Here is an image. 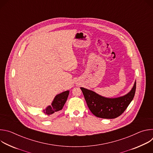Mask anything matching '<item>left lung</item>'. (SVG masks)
Masks as SVG:
<instances>
[{
  "label": "left lung",
  "instance_id": "left-lung-1",
  "mask_svg": "<svg viewBox=\"0 0 153 153\" xmlns=\"http://www.w3.org/2000/svg\"><path fill=\"white\" fill-rule=\"evenodd\" d=\"M136 88L135 82L132 90L127 94L111 99L103 97L93 91L80 88L90 110L96 117L103 119H114L120 116L133 99Z\"/></svg>",
  "mask_w": 153,
  "mask_h": 153
}]
</instances>
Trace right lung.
Listing matches in <instances>:
<instances>
[{
  "label": "right lung",
  "mask_w": 153,
  "mask_h": 153,
  "mask_svg": "<svg viewBox=\"0 0 153 153\" xmlns=\"http://www.w3.org/2000/svg\"><path fill=\"white\" fill-rule=\"evenodd\" d=\"M68 94L69 91H66L57 95L51 105L48 106L45 110L43 111V113L47 115H50L55 112L61 110L67 100Z\"/></svg>",
  "instance_id": "add662e5"
}]
</instances>
